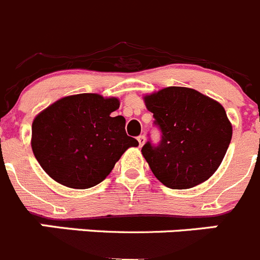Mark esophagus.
I'll return each instance as SVG.
<instances>
[{
	"label": "esophagus",
	"mask_w": 260,
	"mask_h": 260,
	"mask_svg": "<svg viewBox=\"0 0 260 260\" xmlns=\"http://www.w3.org/2000/svg\"><path fill=\"white\" fill-rule=\"evenodd\" d=\"M138 142H139V146L142 147L143 144L146 143V137H144V135H139V137H138Z\"/></svg>",
	"instance_id": "obj_1"
}]
</instances>
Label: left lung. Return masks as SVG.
Returning a JSON list of instances; mask_svg holds the SVG:
<instances>
[{"mask_svg": "<svg viewBox=\"0 0 260 260\" xmlns=\"http://www.w3.org/2000/svg\"><path fill=\"white\" fill-rule=\"evenodd\" d=\"M144 103L161 130L158 146L147 142L142 148L154 177L171 189H187L208 180L232 139V125L222 104L179 86L146 95Z\"/></svg>", "mask_w": 260, "mask_h": 260, "instance_id": "8db88e82", "label": "left lung"}]
</instances>
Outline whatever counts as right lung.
Segmentation results:
<instances>
[{"label": "right lung", "instance_id": "1", "mask_svg": "<svg viewBox=\"0 0 260 260\" xmlns=\"http://www.w3.org/2000/svg\"><path fill=\"white\" fill-rule=\"evenodd\" d=\"M117 98L99 94L64 96L38 113L32 123V151L55 182L76 189L103 182L123 152L138 147L125 118L112 117Z\"/></svg>", "mask_w": 260, "mask_h": 260}]
</instances>
